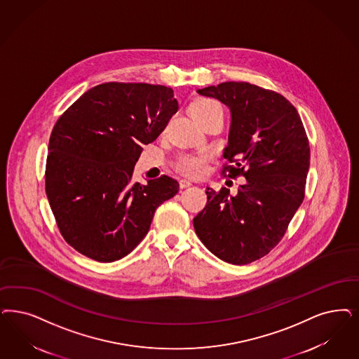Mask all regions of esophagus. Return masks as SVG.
<instances>
[{"label": "esophagus", "mask_w": 359, "mask_h": 359, "mask_svg": "<svg viewBox=\"0 0 359 359\" xmlns=\"http://www.w3.org/2000/svg\"><path fill=\"white\" fill-rule=\"evenodd\" d=\"M179 184H180V188H188V187L192 186V183L189 180H187V179H182L179 182Z\"/></svg>", "instance_id": "esophagus-1"}]
</instances>
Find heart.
Here are the masks:
<instances>
[{
  "mask_svg": "<svg viewBox=\"0 0 359 359\" xmlns=\"http://www.w3.org/2000/svg\"><path fill=\"white\" fill-rule=\"evenodd\" d=\"M219 107L220 104L216 100L198 97L191 100L188 110L196 121H200ZM210 158L208 154H200V155L182 154L175 161V168L187 176L198 177L207 171V161H210Z\"/></svg>",
  "mask_w": 359,
  "mask_h": 359,
  "instance_id": "b5f03b06",
  "label": "heart"
}]
</instances>
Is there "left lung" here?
<instances>
[{
	"label": "left lung",
	"mask_w": 359,
	"mask_h": 359,
	"mask_svg": "<svg viewBox=\"0 0 359 359\" xmlns=\"http://www.w3.org/2000/svg\"><path fill=\"white\" fill-rule=\"evenodd\" d=\"M231 109L232 124L222 175L247 183L207 188V205L194 219L201 243L220 260L245 265L268 255L284 237L305 198L309 139L296 107L281 94L248 82L198 90Z\"/></svg>",
	"instance_id": "obj_1"
}]
</instances>
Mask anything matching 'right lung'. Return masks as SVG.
<instances>
[{
	"label": "right lung",
	"mask_w": 359,
	"mask_h": 359,
	"mask_svg": "<svg viewBox=\"0 0 359 359\" xmlns=\"http://www.w3.org/2000/svg\"><path fill=\"white\" fill-rule=\"evenodd\" d=\"M179 104L172 88L107 82L90 88L54 126L45 189L65 241L99 262L121 260L179 192L167 175L133 182L142 144L161 135Z\"/></svg>",
	"instance_id": "obj_1"
}]
</instances>
